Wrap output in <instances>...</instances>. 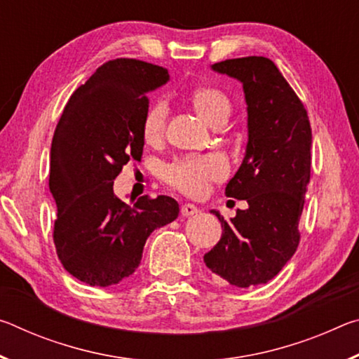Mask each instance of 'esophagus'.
Masks as SVG:
<instances>
[{
    "label": "esophagus",
    "instance_id": "1",
    "mask_svg": "<svg viewBox=\"0 0 359 359\" xmlns=\"http://www.w3.org/2000/svg\"><path fill=\"white\" fill-rule=\"evenodd\" d=\"M199 212V209L196 208L194 204H184L180 208V214L184 217H191V215H196Z\"/></svg>",
    "mask_w": 359,
    "mask_h": 359
}]
</instances>
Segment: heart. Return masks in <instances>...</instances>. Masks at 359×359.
Here are the masks:
<instances>
[{
  "label": "heart",
  "mask_w": 359,
  "mask_h": 359,
  "mask_svg": "<svg viewBox=\"0 0 359 359\" xmlns=\"http://www.w3.org/2000/svg\"><path fill=\"white\" fill-rule=\"evenodd\" d=\"M190 101L201 117L209 125L228 118L231 112V101L228 95L217 87H199L193 90ZM168 104L156 101L149 107L142 121V136L145 142H160L166 131ZM228 165L224 158L215 154L182 156L165 168V180L175 190L187 196H203L209 190V185L226 177Z\"/></svg>",
  "instance_id": "heart-1"
}]
</instances>
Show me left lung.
<instances>
[{
	"label": "left lung",
	"instance_id": "1",
	"mask_svg": "<svg viewBox=\"0 0 359 359\" xmlns=\"http://www.w3.org/2000/svg\"><path fill=\"white\" fill-rule=\"evenodd\" d=\"M212 69L244 87L247 151L224 193L245 199L248 209H238L229 222L210 210L222 222L223 234L204 263L222 280L248 288L274 278L299 245L312 128L302 101L269 58L224 60Z\"/></svg>",
	"mask_w": 359,
	"mask_h": 359
}]
</instances>
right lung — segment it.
I'll return each instance as SVG.
<instances>
[{"mask_svg":"<svg viewBox=\"0 0 359 359\" xmlns=\"http://www.w3.org/2000/svg\"><path fill=\"white\" fill-rule=\"evenodd\" d=\"M168 79L163 66L111 60L71 95L57 125L48 175L58 210L53 244L65 269L92 287L130 277L151 231L179 217L169 196L123 203L114 194V179L142 156L147 92Z\"/></svg>","mask_w":359,"mask_h":359,"instance_id":"obj_1","label":"right lung"}]
</instances>
